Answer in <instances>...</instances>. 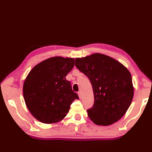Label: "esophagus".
<instances>
[{
    "label": "esophagus",
    "mask_w": 152,
    "mask_h": 152,
    "mask_svg": "<svg viewBox=\"0 0 152 152\" xmlns=\"http://www.w3.org/2000/svg\"><path fill=\"white\" fill-rule=\"evenodd\" d=\"M78 96H79L80 99V98H81V92H80V91H79L78 92Z\"/></svg>",
    "instance_id": "34e87169"
}]
</instances>
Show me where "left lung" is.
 <instances>
[{
	"mask_svg": "<svg viewBox=\"0 0 152 152\" xmlns=\"http://www.w3.org/2000/svg\"><path fill=\"white\" fill-rule=\"evenodd\" d=\"M75 65L88 77L94 102L87 110L94 124L108 126L119 121L129 107L134 94L132 78L126 67L115 59L96 53L76 58Z\"/></svg>",
	"mask_w": 152,
	"mask_h": 152,
	"instance_id": "obj_1",
	"label": "left lung"
}]
</instances>
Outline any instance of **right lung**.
<instances>
[{"instance_id":"1","label":"right lung","mask_w":152,"mask_h":152,"mask_svg":"<svg viewBox=\"0 0 152 152\" xmlns=\"http://www.w3.org/2000/svg\"><path fill=\"white\" fill-rule=\"evenodd\" d=\"M74 66V59L55 56L41 61L25 78L23 94L28 110L45 124L64 119L75 99H79L66 76Z\"/></svg>"}]
</instances>
